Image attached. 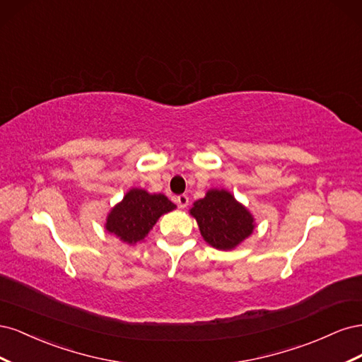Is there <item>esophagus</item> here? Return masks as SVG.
<instances>
[{
  "label": "esophagus",
  "mask_w": 362,
  "mask_h": 362,
  "mask_svg": "<svg viewBox=\"0 0 362 362\" xmlns=\"http://www.w3.org/2000/svg\"><path fill=\"white\" fill-rule=\"evenodd\" d=\"M177 204L180 208H185L189 205V196L187 194H180L177 198Z\"/></svg>",
  "instance_id": "esophagus-1"
}]
</instances>
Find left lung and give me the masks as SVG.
<instances>
[{"mask_svg":"<svg viewBox=\"0 0 362 362\" xmlns=\"http://www.w3.org/2000/svg\"><path fill=\"white\" fill-rule=\"evenodd\" d=\"M190 214L199 225L205 242L221 250H231L247 238L255 221L247 208L226 190H208L205 198L196 201Z\"/></svg>","mask_w":362,"mask_h":362,"instance_id":"1","label":"left lung"}]
</instances>
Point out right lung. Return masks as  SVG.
<instances>
[{"mask_svg":"<svg viewBox=\"0 0 362 362\" xmlns=\"http://www.w3.org/2000/svg\"><path fill=\"white\" fill-rule=\"evenodd\" d=\"M177 205L161 193L151 194L141 189H131L124 199L112 208L107 216L105 229L128 245L144 240L164 213Z\"/></svg>","mask_w":362,"mask_h":362,"instance_id":"1","label":"right lung"}]
</instances>
